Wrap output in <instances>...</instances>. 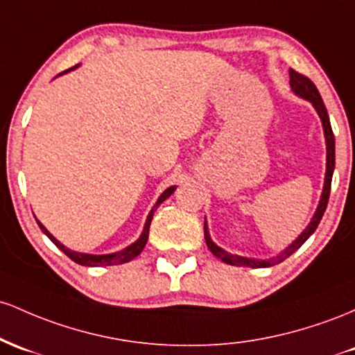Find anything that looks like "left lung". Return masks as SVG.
I'll return each instance as SVG.
<instances>
[{
  "label": "left lung",
  "mask_w": 355,
  "mask_h": 355,
  "mask_svg": "<svg viewBox=\"0 0 355 355\" xmlns=\"http://www.w3.org/2000/svg\"><path fill=\"white\" fill-rule=\"evenodd\" d=\"M290 87H292V90L295 92L297 95H300L302 98H306L309 102H312V105L315 107L318 115H320L322 125H324L325 142H327V173H325V184H324V193H322V198H320V205H318V208L315 211V214H313L312 221L309 223V226L304 230V233H302L300 236H298L297 240L288 246V248L284 250V252L278 254V257L270 258V260H253V258L238 257V254H231L228 252H225V250H221L220 246H216L213 241H211L208 228H206V221H205L206 245H208L211 253H213L216 258H220L221 261H225V263H230L234 266H250V268H266V266H273L277 263H282L285 258H288L290 254L295 253L297 250L300 248V246L304 245L306 240H309L310 234L317 230L318 223H320L322 216H324V213H325V208H327L329 196H330V184H332L334 167H336V139H334L332 125H330L327 109H325L324 101H322L320 94H318L315 83L310 80L309 77L298 73V71H295L293 69H290Z\"/></svg>",
  "instance_id": "obj_1"
}]
</instances>
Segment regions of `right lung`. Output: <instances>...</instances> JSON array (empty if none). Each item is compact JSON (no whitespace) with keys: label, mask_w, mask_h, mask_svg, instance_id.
<instances>
[{"label":"right lung","mask_w":355,"mask_h":355,"mask_svg":"<svg viewBox=\"0 0 355 355\" xmlns=\"http://www.w3.org/2000/svg\"><path fill=\"white\" fill-rule=\"evenodd\" d=\"M71 69H75V67H71ZM65 71H69V70H65ZM65 71H62V73H65ZM174 189H176V188H174V186H173V188H167V189L164 191V193L161 194V198L157 199L156 206H154V208L150 209L149 216H147V220H146V226H144V231H142L141 238H139V240L135 241V243H132V245H130V246H127V248L122 250V252H117V253H110V254H87V253L70 252L69 248H65V246H63L62 243H60L58 240H55V238L51 236V234L49 233V230H46L45 226L42 225V223H40V221H37V223H38L40 228H42L43 233H45L46 236H49L50 240L53 241L55 245H57L58 248L62 250V252L65 253L67 257L70 258V260H73L75 263L83 265V266H109V265H121V263H127V261L132 260V258L137 257V254L141 253L142 250H144V246H146V243H147V238H149V226H150V221H153L154 211H156L157 206L161 205V202L164 201V199H167V198L171 196V194H173V191H174Z\"/></svg>","instance_id":"right-lung-1"}]
</instances>
